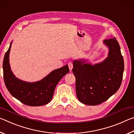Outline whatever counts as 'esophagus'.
Returning a JSON list of instances; mask_svg holds the SVG:
<instances>
[{
  "label": "esophagus",
  "instance_id": "34e87169",
  "mask_svg": "<svg viewBox=\"0 0 134 134\" xmlns=\"http://www.w3.org/2000/svg\"><path fill=\"white\" fill-rule=\"evenodd\" d=\"M68 66L70 71H71L72 68H73V64H72V63L71 62H69L68 63Z\"/></svg>",
  "mask_w": 134,
  "mask_h": 134
}]
</instances>
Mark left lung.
Here are the masks:
<instances>
[{"label":"left lung","mask_w":134,"mask_h":134,"mask_svg":"<svg viewBox=\"0 0 134 134\" xmlns=\"http://www.w3.org/2000/svg\"><path fill=\"white\" fill-rule=\"evenodd\" d=\"M103 43L109 48L108 56L103 61L92 65L85 59L73 61L76 79V93L82 103L95 106L113 95L121 85L124 61L120 46L115 37Z\"/></svg>","instance_id":"left-lung-1"}]
</instances>
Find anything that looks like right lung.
Segmentation results:
<instances>
[{
  "label": "right lung",
  "instance_id": "right-lung-1",
  "mask_svg": "<svg viewBox=\"0 0 134 134\" xmlns=\"http://www.w3.org/2000/svg\"><path fill=\"white\" fill-rule=\"evenodd\" d=\"M12 42L4 56L3 62V78L6 88L10 94L25 105L40 106L51 101L56 85L69 71L68 65L52 71L37 82L24 81L13 74L9 64V53Z\"/></svg>",
  "mask_w": 134,
  "mask_h": 134
}]
</instances>
